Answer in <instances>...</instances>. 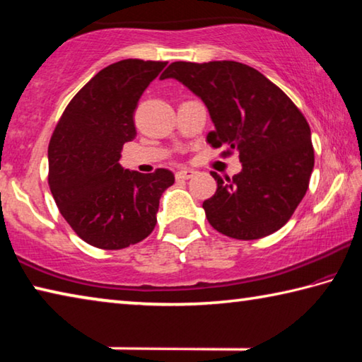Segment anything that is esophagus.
<instances>
[{"mask_svg":"<svg viewBox=\"0 0 362 362\" xmlns=\"http://www.w3.org/2000/svg\"><path fill=\"white\" fill-rule=\"evenodd\" d=\"M194 174H196V170L183 168V169H180V170H177L175 179H177V180H188V179H192V177H193Z\"/></svg>","mask_w":362,"mask_h":362,"instance_id":"esophagus-1","label":"esophagus"}]
</instances>
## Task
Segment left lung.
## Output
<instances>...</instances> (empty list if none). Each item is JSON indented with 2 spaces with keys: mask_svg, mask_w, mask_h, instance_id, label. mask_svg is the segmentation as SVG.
Segmentation results:
<instances>
[{
  "mask_svg": "<svg viewBox=\"0 0 362 362\" xmlns=\"http://www.w3.org/2000/svg\"><path fill=\"white\" fill-rule=\"evenodd\" d=\"M174 78L198 95L209 112L212 146L240 151L243 169L217 175V192L203 203L218 233L259 240L291 218L308 189L315 166L311 131L293 102L260 71L233 60L174 62L161 79Z\"/></svg>",
  "mask_w": 362,
  "mask_h": 362,
  "instance_id": "1",
  "label": "left lung"
}]
</instances>
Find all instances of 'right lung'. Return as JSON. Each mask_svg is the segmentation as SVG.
Wrapping results in <instances>:
<instances>
[{"label":"right lung","mask_w":362,"mask_h":362,"mask_svg":"<svg viewBox=\"0 0 362 362\" xmlns=\"http://www.w3.org/2000/svg\"><path fill=\"white\" fill-rule=\"evenodd\" d=\"M168 62L126 59L100 70L73 97L47 148L49 188L60 214L90 246L118 250L156 225L159 199L174 174H140L119 164L136 139L134 112Z\"/></svg>","instance_id":"add662e5"}]
</instances>
